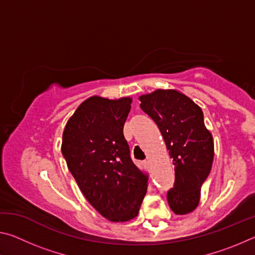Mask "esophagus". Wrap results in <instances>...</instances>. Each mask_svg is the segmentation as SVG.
<instances>
[{"label":"esophagus","instance_id":"esophagus-1","mask_svg":"<svg viewBox=\"0 0 255 255\" xmlns=\"http://www.w3.org/2000/svg\"><path fill=\"white\" fill-rule=\"evenodd\" d=\"M149 163V161H148V159H147V161H145V164H148Z\"/></svg>","mask_w":255,"mask_h":255}]
</instances>
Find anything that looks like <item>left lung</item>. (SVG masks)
I'll use <instances>...</instances> for the list:
<instances>
[{
	"instance_id": "1",
	"label": "left lung",
	"mask_w": 255,
	"mask_h": 255,
	"mask_svg": "<svg viewBox=\"0 0 255 255\" xmlns=\"http://www.w3.org/2000/svg\"><path fill=\"white\" fill-rule=\"evenodd\" d=\"M140 108L157 125L173 158L175 180L167 201L176 215L197 208L200 189L214 159L213 136L205 126L204 114L191 99L174 90H157L141 96Z\"/></svg>"
}]
</instances>
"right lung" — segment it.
Listing matches in <instances>:
<instances>
[{
    "mask_svg": "<svg viewBox=\"0 0 255 255\" xmlns=\"http://www.w3.org/2000/svg\"><path fill=\"white\" fill-rule=\"evenodd\" d=\"M130 103V98H90L77 108L63 133L68 170L86 200L111 222L136 217L147 191V176L132 162L124 136Z\"/></svg>",
    "mask_w": 255,
    "mask_h": 255,
    "instance_id": "obj_1",
    "label": "right lung"
}]
</instances>
